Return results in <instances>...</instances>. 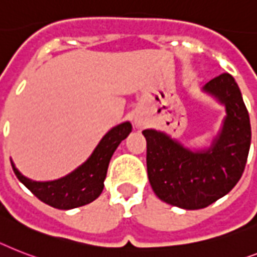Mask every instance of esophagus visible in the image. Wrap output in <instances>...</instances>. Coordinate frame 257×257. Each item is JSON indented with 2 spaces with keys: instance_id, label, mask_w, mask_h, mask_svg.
<instances>
[{
  "instance_id": "34e87169",
  "label": "esophagus",
  "mask_w": 257,
  "mask_h": 257,
  "mask_svg": "<svg viewBox=\"0 0 257 257\" xmlns=\"http://www.w3.org/2000/svg\"><path fill=\"white\" fill-rule=\"evenodd\" d=\"M135 125H136V128H143V126H144V121H143V120H141V118L136 117L135 118Z\"/></svg>"
}]
</instances>
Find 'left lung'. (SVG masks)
I'll return each mask as SVG.
<instances>
[{"label":"left lung","mask_w":257,"mask_h":257,"mask_svg":"<svg viewBox=\"0 0 257 257\" xmlns=\"http://www.w3.org/2000/svg\"><path fill=\"white\" fill-rule=\"evenodd\" d=\"M202 91L226 109L210 147L193 150L161 131H143L150 186L161 201L185 210L207 207L230 193L243 174L251 147L249 116L235 79L219 75Z\"/></svg>","instance_id":"left-lung-1"}]
</instances>
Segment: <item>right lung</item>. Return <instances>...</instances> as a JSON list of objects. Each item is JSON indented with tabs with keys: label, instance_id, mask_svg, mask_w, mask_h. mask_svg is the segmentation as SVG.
Returning a JSON list of instances; mask_svg holds the SVG:
<instances>
[{
	"label": "right lung",
	"instance_id": "obj_1",
	"mask_svg": "<svg viewBox=\"0 0 257 257\" xmlns=\"http://www.w3.org/2000/svg\"><path fill=\"white\" fill-rule=\"evenodd\" d=\"M132 132V124L121 122L108 131L100 140L92 154L67 176L54 181H33L25 177L16 168L12 166L17 178L24 183L35 197L59 210H71L93 202L104 189V179L107 177L108 165L122 140Z\"/></svg>",
	"mask_w": 257,
	"mask_h": 257
}]
</instances>
